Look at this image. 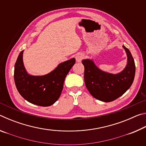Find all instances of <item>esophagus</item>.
<instances>
[{
    "mask_svg": "<svg viewBox=\"0 0 146 146\" xmlns=\"http://www.w3.org/2000/svg\"><path fill=\"white\" fill-rule=\"evenodd\" d=\"M83 58H84V55L82 53H78L76 54V55L75 56L76 61L78 62H80L83 59Z\"/></svg>",
    "mask_w": 146,
    "mask_h": 146,
    "instance_id": "34e87169",
    "label": "esophagus"
}]
</instances>
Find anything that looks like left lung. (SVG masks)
Masks as SVG:
<instances>
[{"mask_svg": "<svg viewBox=\"0 0 146 146\" xmlns=\"http://www.w3.org/2000/svg\"><path fill=\"white\" fill-rule=\"evenodd\" d=\"M127 57V64L120 73L113 74L98 68L93 59H83L84 82L94 98L105 102L115 100L124 94L132 85L135 75V61L129 49L122 46Z\"/></svg>", "mask_w": 146, "mask_h": 146, "instance_id": "obj_1", "label": "left lung"}]
</instances>
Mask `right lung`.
I'll return each mask as SVG.
<instances>
[{
	"label": "right lung",
	"instance_id": "right-lung-1",
	"mask_svg": "<svg viewBox=\"0 0 146 146\" xmlns=\"http://www.w3.org/2000/svg\"><path fill=\"white\" fill-rule=\"evenodd\" d=\"M24 50L20 53L15 64L14 80L19 93L33 104L50 106L60 97L66 75L75 63L73 58L59 64L55 70L46 75H31L24 67Z\"/></svg>",
	"mask_w": 146,
	"mask_h": 146
}]
</instances>
